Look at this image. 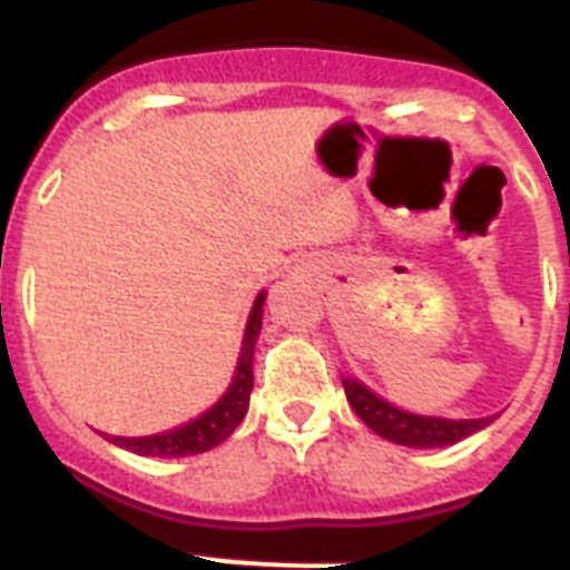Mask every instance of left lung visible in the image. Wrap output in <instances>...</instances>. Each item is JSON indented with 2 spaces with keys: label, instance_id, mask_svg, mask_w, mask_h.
Wrapping results in <instances>:
<instances>
[{
  "label": "left lung",
  "instance_id": "1",
  "mask_svg": "<svg viewBox=\"0 0 570 570\" xmlns=\"http://www.w3.org/2000/svg\"><path fill=\"white\" fill-rule=\"evenodd\" d=\"M351 407L371 431H376L385 440L407 448H442L454 445L465 436L476 434L491 420H436V416L405 414L400 407L387 405L376 394H371L362 382L342 380Z\"/></svg>",
  "mask_w": 570,
  "mask_h": 570
}]
</instances>
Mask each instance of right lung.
<instances>
[{"label":"right lung","instance_id":"right-lung-1","mask_svg":"<svg viewBox=\"0 0 570 570\" xmlns=\"http://www.w3.org/2000/svg\"><path fill=\"white\" fill-rule=\"evenodd\" d=\"M262 302H265V294L256 296L254 308H250L245 342H242V354L239 362H236V376L230 382L228 394L216 402L208 414H203L199 420L188 422L183 428H174L168 434L136 436V440L110 436V442L119 448H128V451H134L139 456H165V460H170V456L205 454L214 445L228 440L234 434V428L242 422V416L248 414L250 387H254V347L262 328Z\"/></svg>","mask_w":570,"mask_h":570}]
</instances>
